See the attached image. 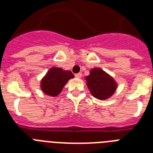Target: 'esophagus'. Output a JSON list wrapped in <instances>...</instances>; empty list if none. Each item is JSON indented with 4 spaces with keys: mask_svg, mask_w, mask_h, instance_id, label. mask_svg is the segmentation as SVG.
<instances>
[{
    "mask_svg": "<svg viewBox=\"0 0 153 153\" xmlns=\"http://www.w3.org/2000/svg\"><path fill=\"white\" fill-rule=\"evenodd\" d=\"M75 77L77 79H80L82 77V73H78V74H75Z\"/></svg>",
    "mask_w": 153,
    "mask_h": 153,
    "instance_id": "34e87169",
    "label": "esophagus"
}]
</instances>
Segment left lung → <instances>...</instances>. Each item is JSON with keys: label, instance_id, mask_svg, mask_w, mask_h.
<instances>
[{"label": "left lung", "instance_id": "8db88e82", "mask_svg": "<svg viewBox=\"0 0 153 153\" xmlns=\"http://www.w3.org/2000/svg\"><path fill=\"white\" fill-rule=\"evenodd\" d=\"M85 79L91 95L98 100L110 98L117 88V84L112 77L100 68L91 70L90 74Z\"/></svg>", "mask_w": 153, "mask_h": 153}]
</instances>
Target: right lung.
<instances>
[{
    "instance_id": "1",
    "label": "right lung",
    "mask_w": 153,
    "mask_h": 153,
    "mask_svg": "<svg viewBox=\"0 0 153 153\" xmlns=\"http://www.w3.org/2000/svg\"><path fill=\"white\" fill-rule=\"evenodd\" d=\"M74 78L70 71H63L58 67H52L41 81V89L45 95L57 96L62 91L69 79Z\"/></svg>"
}]
</instances>
